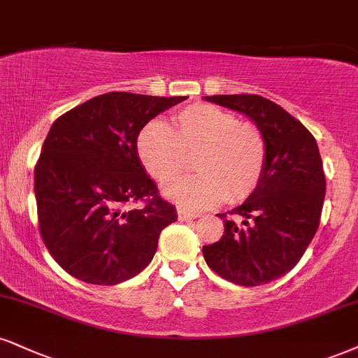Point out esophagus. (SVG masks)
<instances>
[{
  "label": "esophagus",
  "instance_id": "esophagus-1",
  "mask_svg": "<svg viewBox=\"0 0 358 358\" xmlns=\"http://www.w3.org/2000/svg\"><path fill=\"white\" fill-rule=\"evenodd\" d=\"M178 215H179V219L180 220H191V219H196V217H199V213H191V210H187V209H178Z\"/></svg>",
  "mask_w": 358,
  "mask_h": 358
}]
</instances>
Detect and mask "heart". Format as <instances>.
Returning a JSON list of instances; mask_svg holds the SVG:
<instances>
[{
    "mask_svg": "<svg viewBox=\"0 0 358 358\" xmlns=\"http://www.w3.org/2000/svg\"><path fill=\"white\" fill-rule=\"evenodd\" d=\"M176 131L154 121L141 131L138 152L145 171L161 186L182 178L189 157L197 156L196 171L171 189L180 206L209 207L226 199H249L262 182L267 167V141L254 122L213 104H192L174 114Z\"/></svg>",
    "mask_w": 358,
    "mask_h": 358,
    "instance_id": "obj_1",
    "label": "heart"
}]
</instances>
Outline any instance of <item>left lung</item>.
I'll list each match as a JSON object with an SVG mask.
<instances>
[{
  "instance_id": "obj_1",
  "label": "left lung",
  "mask_w": 358,
  "mask_h": 358,
  "mask_svg": "<svg viewBox=\"0 0 358 358\" xmlns=\"http://www.w3.org/2000/svg\"><path fill=\"white\" fill-rule=\"evenodd\" d=\"M207 101L254 119L267 141L262 182L232 209L242 224L219 214L224 234L202 247L207 266L222 279L254 287L295 267L314 239L325 197V174L312 132L284 108L257 94L207 96Z\"/></svg>"
}]
</instances>
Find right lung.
<instances>
[{"label":"right lung","instance_id":"right-lung-1","mask_svg":"<svg viewBox=\"0 0 358 358\" xmlns=\"http://www.w3.org/2000/svg\"><path fill=\"white\" fill-rule=\"evenodd\" d=\"M186 96L113 91L52 122L34 167L38 226L52 259L79 280L114 285L151 262L178 220L138 157L143 127ZM143 201L141 208L131 203Z\"/></svg>","mask_w":358,"mask_h":358}]
</instances>
